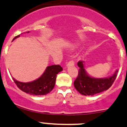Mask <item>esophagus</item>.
Wrapping results in <instances>:
<instances>
[{
	"label": "esophagus",
	"instance_id": "34e87169",
	"mask_svg": "<svg viewBox=\"0 0 127 127\" xmlns=\"http://www.w3.org/2000/svg\"><path fill=\"white\" fill-rule=\"evenodd\" d=\"M73 66V65H74V61H73V60H70V61H69V62L67 63V66Z\"/></svg>",
	"mask_w": 127,
	"mask_h": 127
}]
</instances>
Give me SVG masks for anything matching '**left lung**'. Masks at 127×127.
Segmentation results:
<instances>
[{
  "label": "left lung",
  "instance_id": "obj_1",
  "mask_svg": "<svg viewBox=\"0 0 127 127\" xmlns=\"http://www.w3.org/2000/svg\"><path fill=\"white\" fill-rule=\"evenodd\" d=\"M79 67L78 76L75 80L74 85L75 89L82 95H93L108 89L117 77L118 70L109 77L105 78H95L89 77L84 67L83 61L77 63Z\"/></svg>",
  "mask_w": 127,
  "mask_h": 127
}]
</instances>
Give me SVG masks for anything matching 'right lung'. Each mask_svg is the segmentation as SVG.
I'll list each match as a JSON object with an SVG mask.
<instances>
[{"label":"right lung","mask_w":127,"mask_h":127,"mask_svg":"<svg viewBox=\"0 0 127 127\" xmlns=\"http://www.w3.org/2000/svg\"><path fill=\"white\" fill-rule=\"evenodd\" d=\"M18 35L13 38H18ZM63 70L60 65L48 66L44 74L38 79L29 83H22L13 78L16 86L25 93L30 95H43L50 93L54 88L57 75Z\"/></svg>","instance_id":"add662e5"}]
</instances>
